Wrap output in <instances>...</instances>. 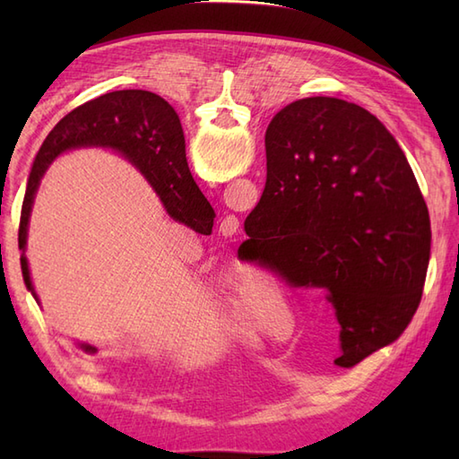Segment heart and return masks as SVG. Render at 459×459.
I'll return each mask as SVG.
<instances>
[{
	"label": "heart",
	"mask_w": 459,
	"mask_h": 459,
	"mask_svg": "<svg viewBox=\"0 0 459 459\" xmlns=\"http://www.w3.org/2000/svg\"><path fill=\"white\" fill-rule=\"evenodd\" d=\"M286 299L276 284L262 276H245L230 299L229 317L245 331L276 329L286 314Z\"/></svg>",
	"instance_id": "1"
}]
</instances>
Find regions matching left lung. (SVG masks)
Returning a JSON list of instances; mask_svg holds the SVG:
<instances>
[{"mask_svg": "<svg viewBox=\"0 0 459 459\" xmlns=\"http://www.w3.org/2000/svg\"><path fill=\"white\" fill-rule=\"evenodd\" d=\"M264 143L266 187L245 245L291 288L321 290L341 327L335 363L353 367L401 337L420 304L426 201L393 134L357 104L291 102Z\"/></svg>", "mask_w": 459, "mask_h": 459, "instance_id": "obj_1", "label": "left lung"}]
</instances>
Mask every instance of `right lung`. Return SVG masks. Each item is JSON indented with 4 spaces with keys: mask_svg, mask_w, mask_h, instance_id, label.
Segmentation results:
<instances>
[{
    "mask_svg": "<svg viewBox=\"0 0 459 459\" xmlns=\"http://www.w3.org/2000/svg\"><path fill=\"white\" fill-rule=\"evenodd\" d=\"M79 148H108L124 155L140 169L158 193L173 221L195 229L211 224L214 211L195 183L185 158V135L179 116L168 100L148 91H116L84 102L68 112L47 135L29 173L27 191L19 221V250L25 286L37 299L29 262L25 256L27 230L33 203L45 171L58 155ZM86 353L96 347L79 343Z\"/></svg>",
    "mask_w": 459,
    "mask_h": 459,
    "instance_id": "1",
    "label": "right lung"
}]
</instances>
